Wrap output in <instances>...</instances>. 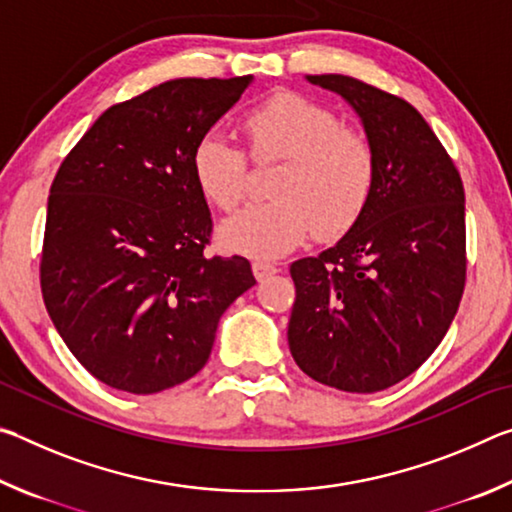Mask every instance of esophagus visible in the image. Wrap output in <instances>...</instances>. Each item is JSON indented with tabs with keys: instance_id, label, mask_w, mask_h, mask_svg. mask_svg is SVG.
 Wrapping results in <instances>:
<instances>
[{
	"instance_id": "1",
	"label": "esophagus",
	"mask_w": 512,
	"mask_h": 512,
	"mask_svg": "<svg viewBox=\"0 0 512 512\" xmlns=\"http://www.w3.org/2000/svg\"><path fill=\"white\" fill-rule=\"evenodd\" d=\"M253 273L259 282L266 280V277H271L277 273V266L271 264V262H262V259H257V262H253Z\"/></svg>"
}]
</instances>
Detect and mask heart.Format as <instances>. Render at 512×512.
<instances>
[{"instance_id":"heart-1","label":"heart","mask_w":512,"mask_h":512,"mask_svg":"<svg viewBox=\"0 0 512 512\" xmlns=\"http://www.w3.org/2000/svg\"><path fill=\"white\" fill-rule=\"evenodd\" d=\"M244 133L257 162L284 160L271 194L223 225L230 253L273 259L314 235L339 237L359 219L375 183V155L366 137L296 92H277L248 112ZM196 187L214 207L232 212L244 201L248 158L221 133H207L192 153Z\"/></svg>"}]
</instances>
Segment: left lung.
<instances>
[{
  "label": "left lung",
  "instance_id": "obj_1",
  "mask_svg": "<svg viewBox=\"0 0 512 512\" xmlns=\"http://www.w3.org/2000/svg\"><path fill=\"white\" fill-rule=\"evenodd\" d=\"M357 112L375 155L366 207L336 246L291 264L289 348L300 370L377 393L438 348L465 289V192L409 101L343 74L307 76Z\"/></svg>",
  "mask_w": 512,
  "mask_h": 512
}]
</instances>
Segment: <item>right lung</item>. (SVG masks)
<instances>
[{"instance_id": "1", "label": "right lung", "mask_w": 512, "mask_h": 512, "mask_svg": "<svg viewBox=\"0 0 512 512\" xmlns=\"http://www.w3.org/2000/svg\"><path fill=\"white\" fill-rule=\"evenodd\" d=\"M253 76L173 79L117 103L60 164L49 189L40 287L81 366L151 395L210 359L223 311L255 284L246 257H210L212 214L196 142Z\"/></svg>"}]
</instances>
